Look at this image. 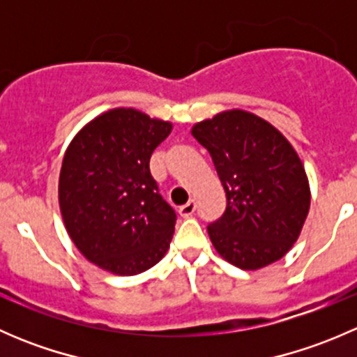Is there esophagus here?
I'll list each match as a JSON object with an SVG mask.
<instances>
[{"label":"esophagus","mask_w":357,"mask_h":357,"mask_svg":"<svg viewBox=\"0 0 357 357\" xmlns=\"http://www.w3.org/2000/svg\"><path fill=\"white\" fill-rule=\"evenodd\" d=\"M195 208H197V204H195V200H190L188 204H185V205H181V207H179V215H181V218H190V215H193L195 214Z\"/></svg>","instance_id":"esophagus-1"}]
</instances>
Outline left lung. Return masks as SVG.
<instances>
[{"label":"left lung","instance_id":"left-lung-1","mask_svg":"<svg viewBox=\"0 0 357 357\" xmlns=\"http://www.w3.org/2000/svg\"><path fill=\"white\" fill-rule=\"evenodd\" d=\"M211 153L226 192V211L207 226L218 254L254 271L280 261L302 231L311 192L289 139L245 110H226L192 128Z\"/></svg>","mask_w":357,"mask_h":357}]
</instances>
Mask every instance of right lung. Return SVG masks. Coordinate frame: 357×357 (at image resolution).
<instances>
[{
  "instance_id": "obj_1",
  "label": "right lung",
  "mask_w": 357,
  "mask_h": 357,
  "mask_svg": "<svg viewBox=\"0 0 357 357\" xmlns=\"http://www.w3.org/2000/svg\"><path fill=\"white\" fill-rule=\"evenodd\" d=\"M171 129L139 110L114 109L88 122L66 150L59 179L66 229L105 271L138 275L167 252L176 212L158 193L150 157Z\"/></svg>"
}]
</instances>
